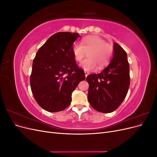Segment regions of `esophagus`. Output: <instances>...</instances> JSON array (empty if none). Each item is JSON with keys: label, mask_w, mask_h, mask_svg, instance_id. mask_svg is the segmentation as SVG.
<instances>
[{"label": "esophagus", "mask_w": 157, "mask_h": 157, "mask_svg": "<svg viewBox=\"0 0 157 157\" xmlns=\"http://www.w3.org/2000/svg\"><path fill=\"white\" fill-rule=\"evenodd\" d=\"M88 74H89V73H88V72H86V71H84V75H85V77H86Z\"/></svg>", "instance_id": "1"}]
</instances>
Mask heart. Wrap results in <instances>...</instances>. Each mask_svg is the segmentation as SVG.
Masks as SVG:
<instances>
[{
  "label": "heart",
  "mask_w": 157,
  "mask_h": 157,
  "mask_svg": "<svg viewBox=\"0 0 157 157\" xmlns=\"http://www.w3.org/2000/svg\"><path fill=\"white\" fill-rule=\"evenodd\" d=\"M72 52L77 61H81L87 52L88 58L80 66L86 71H93L97 69V65L101 68L108 64L113 55V46L99 36L91 35L83 38L80 44H74Z\"/></svg>",
  "instance_id": "obj_1"
}]
</instances>
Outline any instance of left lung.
Segmentation results:
<instances>
[{
  "label": "left lung",
  "instance_id": "8db88e82",
  "mask_svg": "<svg viewBox=\"0 0 157 157\" xmlns=\"http://www.w3.org/2000/svg\"><path fill=\"white\" fill-rule=\"evenodd\" d=\"M88 99L97 111L111 113L124 101L130 86V65L127 54L117 42L113 44V56L107 67L98 74L87 76Z\"/></svg>",
  "mask_w": 157,
  "mask_h": 157
}]
</instances>
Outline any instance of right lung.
<instances>
[{
    "mask_svg": "<svg viewBox=\"0 0 157 157\" xmlns=\"http://www.w3.org/2000/svg\"><path fill=\"white\" fill-rule=\"evenodd\" d=\"M78 37V33H56L40 47L33 60L31 91L38 104L47 111L58 112L67 108L73 92L86 78L72 52Z\"/></svg>",
    "mask_w": 157,
    "mask_h": 157,
    "instance_id": "add662e5",
    "label": "right lung"
}]
</instances>
